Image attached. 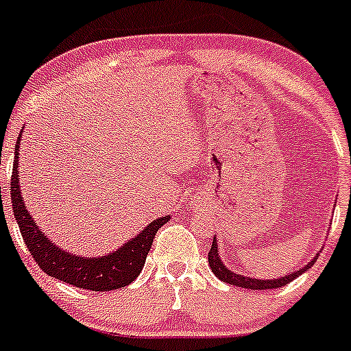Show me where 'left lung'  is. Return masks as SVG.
Wrapping results in <instances>:
<instances>
[{
	"instance_id": "obj_1",
	"label": "left lung",
	"mask_w": 351,
	"mask_h": 351,
	"mask_svg": "<svg viewBox=\"0 0 351 351\" xmlns=\"http://www.w3.org/2000/svg\"><path fill=\"white\" fill-rule=\"evenodd\" d=\"M319 256V254H316V256L313 258V260L309 261L307 265H304L300 270L297 271H292V274L285 275V277H278V278H268V280H265V278H253V277H244V275H239V274H234L232 270H229L228 267H226L224 263H222L221 260V254H219V250H217V241H212V247L210 251H208V265H210V270L214 271L215 277L219 278V280L226 282V284H231V285H236V287H243V289H251V290H267V289H278V287H284L287 284H290L292 280H295L299 275L306 274L307 270H309L311 267L314 265V261H316V258Z\"/></svg>"
}]
</instances>
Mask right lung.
<instances>
[{
	"instance_id": "1",
	"label": "right lung",
	"mask_w": 351,
	"mask_h": 351,
	"mask_svg": "<svg viewBox=\"0 0 351 351\" xmlns=\"http://www.w3.org/2000/svg\"><path fill=\"white\" fill-rule=\"evenodd\" d=\"M20 141H22V132L15 144L12 186H10L13 214L19 222L23 241L38 267L51 277L59 278L69 285L80 287V289L93 290V292H107V290H117L132 284L143 271L156 232L171 217L166 215V217L154 219L136 238L129 239L105 256H81V254H73L67 250H62L61 246L51 241L45 232H42L23 202L19 178Z\"/></svg>"
}]
</instances>
